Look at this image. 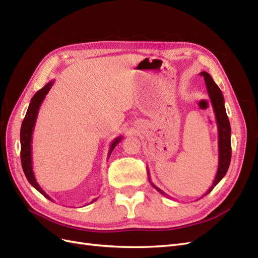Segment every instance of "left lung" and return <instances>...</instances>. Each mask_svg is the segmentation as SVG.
<instances>
[{
	"instance_id": "1",
	"label": "left lung",
	"mask_w": 258,
	"mask_h": 258,
	"mask_svg": "<svg viewBox=\"0 0 258 258\" xmlns=\"http://www.w3.org/2000/svg\"><path fill=\"white\" fill-rule=\"evenodd\" d=\"M202 76L205 77V82L207 86V90L209 93V97L211 100V103H212L213 111L215 114V119L217 123V134H218V167H217V172L215 175L214 181L212 183V186L210 187L208 191L204 195L207 196L209 192L212 191L214 187L221 182V179L227 173L229 165H230V159H231V141H230V136H231V129H230V123L228 116L226 114V108H225V100L224 96L218 88V86L215 84L211 75L207 72H201ZM147 174L150 175L147 171ZM150 178V176H148ZM151 182V179H150ZM152 186L154 188L157 189L163 196L169 197L166 192H163L157 186L154 185L151 182ZM202 196V197H204ZM200 197V199L202 198ZM171 198V197H169Z\"/></svg>"
}]
</instances>
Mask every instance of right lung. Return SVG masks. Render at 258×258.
<instances>
[{"mask_svg":"<svg viewBox=\"0 0 258 258\" xmlns=\"http://www.w3.org/2000/svg\"><path fill=\"white\" fill-rule=\"evenodd\" d=\"M52 85H53V81H50L49 83L46 84L42 89L38 90L33 96V98L31 99L27 114L25 116V119L22 121L21 129H20V146H21L20 157H21V165H22L23 172H25V175L29 181V183L48 200H51V198L42 189V187L38 185V183L36 182V178L34 176L33 166H32V144L31 143H32V136H33V131L35 127L38 110H40L41 104L43 103L46 95H47L48 91L52 87ZM121 139L122 137H118L112 142L110 146V151H108V156H107L108 158H110V155L113 152L115 146L121 141ZM93 201H91L90 204H92Z\"/></svg>","mask_w":258,"mask_h":258,"instance_id":"right-lung-1","label":"right lung"}]
</instances>
